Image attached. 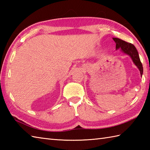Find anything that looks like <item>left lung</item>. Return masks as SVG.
<instances>
[{
	"mask_svg": "<svg viewBox=\"0 0 150 150\" xmlns=\"http://www.w3.org/2000/svg\"><path fill=\"white\" fill-rule=\"evenodd\" d=\"M113 39L116 43V50L121 49L122 52L131 57L133 62H134L135 66L139 69L141 75L142 76L143 73V67L141 60H140L137 50L134 45L131 43L125 42L124 40L120 39H118V38H113Z\"/></svg>",
	"mask_w": 150,
	"mask_h": 150,
	"instance_id": "obj_1",
	"label": "left lung"
}]
</instances>
